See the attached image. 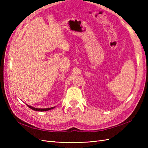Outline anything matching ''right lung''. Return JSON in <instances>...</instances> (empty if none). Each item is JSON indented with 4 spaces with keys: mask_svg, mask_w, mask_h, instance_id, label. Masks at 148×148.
I'll return each instance as SVG.
<instances>
[{
    "mask_svg": "<svg viewBox=\"0 0 148 148\" xmlns=\"http://www.w3.org/2000/svg\"><path fill=\"white\" fill-rule=\"evenodd\" d=\"M26 104L27 105V106L29 107V108H30L31 109H32V110H35V111H39V112L47 111V110H51V109H54L55 107H56V106H53V107H47V108H37V107L31 106H30V105H29V104Z\"/></svg>",
    "mask_w": 148,
    "mask_h": 148,
    "instance_id": "add662e5",
    "label": "right lung"
}]
</instances>
